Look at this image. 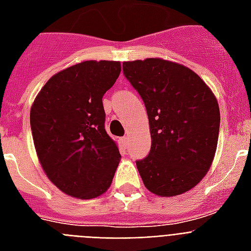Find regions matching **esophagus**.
<instances>
[{"instance_id":"esophagus-1","label":"esophagus","mask_w":251,"mask_h":251,"mask_svg":"<svg viewBox=\"0 0 251 251\" xmlns=\"http://www.w3.org/2000/svg\"><path fill=\"white\" fill-rule=\"evenodd\" d=\"M129 141H130L129 135H125V137L122 138V143H124V146L129 145Z\"/></svg>"}]
</instances>
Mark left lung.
<instances>
[{"label": "left lung", "mask_w": 251, "mask_h": 251, "mask_svg": "<svg viewBox=\"0 0 251 251\" xmlns=\"http://www.w3.org/2000/svg\"><path fill=\"white\" fill-rule=\"evenodd\" d=\"M122 70L149 116L151 150L137 160L145 186L161 197L190 190L216 152L218 100L193 70L176 62L147 58L124 62Z\"/></svg>", "instance_id": "8db88e82"}]
</instances>
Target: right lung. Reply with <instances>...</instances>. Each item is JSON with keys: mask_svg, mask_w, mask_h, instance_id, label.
<instances>
[{"mask_svg": "<svg viewBox=\"0 0 251 251\" xmlns=\"http://www.w3.org/2000/svg\"><path fill=\"white\" fill-rule=\"evenodd\" d=\"M120 73L116 61H84L53 75L33 101L37 157L65 194L96 198L112 183L121 155L105 130L102 96Z\"/></svg>", "mask_w": 251, "mask_h": 251, "instance_id": "obj_1", "label": "right lung"}]
</instances>
